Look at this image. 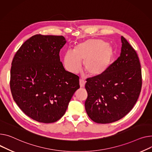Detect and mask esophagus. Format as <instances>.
<instances>
[{"mask_svg":"<svg viewBox=\"0 0 152 152\" xmlns=\"http://www.w3.org/2000/svg\"><path fill=\"white\" fill-rule=\"evenodd\" d=\"M85 84H86V81L83 79H80L79 80V84H80V87H84L85 86Z\"/></svg>","mask_w":152,"mask_h":152,"instance_id":"1","label":"esophagus"}]
</instances>
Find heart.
Returning a JSON list of instances; mask_svg holds the SVG:
<instances>
[{"instance_id":"1","label":"heart","mask_w":152,"mask_h":152,"mask_svg":"<svg viewBox=\"0 0 152 152\" xmlns=\"http://www.w3.org/2000/svg\"><path fill=\"white\" fill-rule=\"evenodd\" d=\"M114 56L113 48L103 40L90 39L79 44L75 51L68 50L64 56V64L68 72L76 73L81 67V61L87 73L91 76L103 73Z\"/></svg>"}]
</instances>
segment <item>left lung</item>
<instances>
[{
	"label": "left lung",
	"instance_id": "8db88e82",
	"mask_svg": "<svg viewBox=\"0 0 152 152\" xmlns=\"http://www.w3.org/2000/svg\"><path fill=\"white\" fill-rule=\"evenodd\" d=\"M121 54L103 73L86 79L85 108L98 124H110L133 109L142 88V73L134 49L122 36Z\"/></svg>",
	"mask_w": 152,
	"mask_h": 152
}]
</instances>
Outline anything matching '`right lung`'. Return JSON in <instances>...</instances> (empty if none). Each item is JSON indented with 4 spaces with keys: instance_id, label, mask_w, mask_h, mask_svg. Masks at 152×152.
<instances>
[{
    "instance_id": "1",
    "label": "right lung",
    "mask_w": 152,
    "mask_h": 152,
    "mask_svg": "<svg viewBox=\"0 0 152 152\" xmlns=\"http://www.w3.org/2000/svg\"><path fill=\"white\" fill-rule=\"evenodd\" d=\"M65 43L61 35L37 34L26 40L13 59L10 84L13 99L38 122L58 120L80 87L79 76L60 62L59 53Z\"/></svg>"
}]
</instances>
